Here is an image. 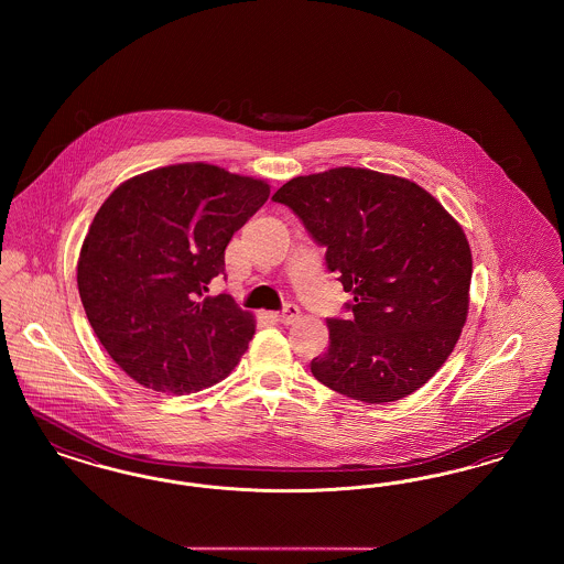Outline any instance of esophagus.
Wrapping results in <instances>:
<instances>
[{
    "label": "esophagus",
    "mask_w": 564,
    "mask_h": 564,
    "mask_svg": "<svg viewBox=\"0 0 564 564\" xmlns=\"http://www.w3.org/2000/svg\"><path fill=\"white\" fill-rule=\"evenodd\" d=\"M274 317H276V322L294 323L295 319L300 317V308H297L295 304H285V306H283V311L274 313Z\"/></svg>",
    "instance_id": "34e87169"
}]
</instances>
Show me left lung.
I'll use <instances>...</instances> for the list:
<instances>
[{
	"label": "left lung",
	"instance_id": "1",
	"mask_svg": "<svg viewBox=\"0 0 564 564\" xmlns=\"http://www.w3.org/2000/svg\"><path fill=\"white\" fill-rule=\"evenodd\" d=\"M272 200L294 212L352 295L347 319H327L313 376L366 403L421 389L467 319L471 251L460 226L430 192L370 169L294 177Z\"/></svg>",
	"mask_w": 564,
	"mask_h": 564
}]
</instances>
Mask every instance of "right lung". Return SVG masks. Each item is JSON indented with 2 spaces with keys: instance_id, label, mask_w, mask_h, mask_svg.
Listing matches in <instances>:
<instances>
[{
  "instance_id": "right-lung-1",
  "label": "right lung",
  "mask_w": 564,
  "mask_h": 564,
  "mask_svg": "<svg viewBox=\"0 0 564 564\" xmlns=\"http://www.w3.org/2000/svg\"><path fill=\"white\" fill-rule=\"evenodd\" d=\"M269 194L260 180L192 162L137 175L101 205L78 290L104 349L139 384L192 393L239 364L253 317L207 292L226 274V245Z\"/></svg>"
}]
</instances>
